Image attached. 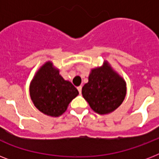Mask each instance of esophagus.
Returning a JSON list of instances; mask_svg holds the SVG:
<instances>
[{
    "instance_id": "1",
    "label": "esophagus",
    "mask_w": 159,
    "mask_h": 159,
    "mask_svg": "<svg viewBox=\"0 0 159 159\" xmlns=\"http://www.w3.org/2000/svg\"><path fill=\"white\" fill-rule=\"evenodd\" d=\"M82 86H79V87H77V90H78V92H79V93L81 94L82 93Z\"/></svg>"
}]
</instances>
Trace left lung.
Wrapping results in <instances>:
<instances>
[{"instance_id": "8db88e82", "label": "left lung", "mask_w": 159, "mask_h": 159, "mask_svg": "<svg viewBox=\"0 0 159 159\" xmlns=\"http://www.w3.org/2000/svg\"><path fill=\"white\" fill-rule=\"evenodd\" d=\"M82 94L95 112L109 114L122 104L126 95V83L105 62L102 67L92 70Z\"/></svg>"}]
</instances>
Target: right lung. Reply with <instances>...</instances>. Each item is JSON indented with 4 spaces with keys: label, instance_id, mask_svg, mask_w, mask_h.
Instances as JSON below:
<instances>
[{
    "label": "right lung",
    "instance_id": "1",
    "mask_svg": "<svg viewBox=\"0 0 159 159\" xmlns=\"http://www.w3.org/2000/svg\"><path fill=\"white\" fill-rule=\"evenodd\" d=\"M30 94L35 107L47 116L57 117L64 113L78 91L65 81L51 62H47L36 72L30 86Z\"/></svg>",
    "mask_w": 159,
    "mask_h": 159
}]
</instances>
